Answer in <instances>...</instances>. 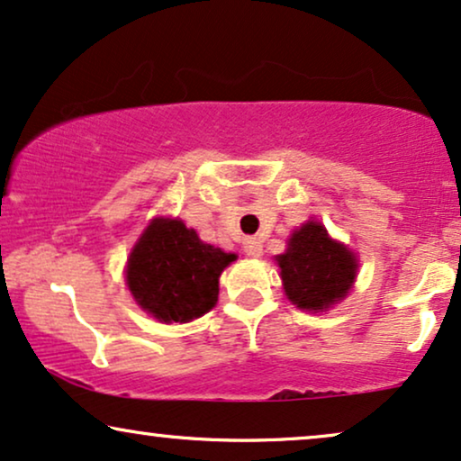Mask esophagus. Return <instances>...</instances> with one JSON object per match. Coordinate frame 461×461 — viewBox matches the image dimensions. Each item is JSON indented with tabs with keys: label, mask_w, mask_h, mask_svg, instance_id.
<instances>
[{
	"label": "esophagus",
	"mask_w": 461,
	"mask_h": 461,
	"mask_svg": "<svg viewBox=\"0 0 461 461\" xmlns=\"http://www.w3.org/2000/svg\"><path fill=\"white\" fill-rule=\"evenodd\" d=\"M243 252L249 256V258H260L262 256V243L256 237H249L243 241Z\"/></svg>",
	"instance_id": "esophagus-1"
}]
</instances>
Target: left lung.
<instances>
[{
	"instance_id": "8db88e82",
	"label": "left lung",
	"mask_w": 461,
	"mask_h": 461,
	"mask_svg": "<svg viewBox=\"0 0 461 461\" xmlns=\"http://www.w3.org/2000/svg\"><path fill=\"white\" fill-rule=\"evenodd\" d=\"M275 260L290 303L313 313L343 301L356 282V254L334 241L318 220H309L292 232L288 249Z\"/></svg>"
}]
</instances>
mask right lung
<instances>
[{
	"mask_svg": "<svg viewBox=\"0 0 461 461\" xmlns=\"http://www.w3.org/2000/svg\"><path fill=\"white\" fill-rule=\"evenodd\" d=\"M235 254L201 241L177 218H154L127 262V285L135 303L163 324H186L218 301L220 275Z\"/></svg>",
	"mask_w": 461,
	"mask_h": 461,
	"instance_id": "obj_1",
	"label": "right lung"
}]
</instances>
